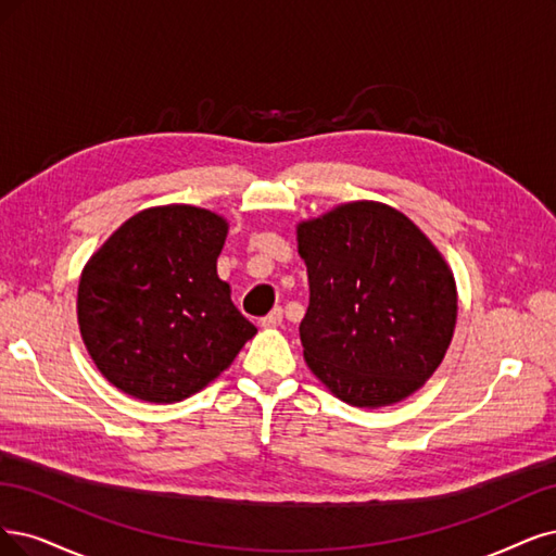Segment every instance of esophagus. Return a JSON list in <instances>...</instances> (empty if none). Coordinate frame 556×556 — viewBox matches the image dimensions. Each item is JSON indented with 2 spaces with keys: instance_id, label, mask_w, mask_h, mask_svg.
<instances>
[{
  "instance_id": "1",
  "label": "esophagus",
  "mask_w": 556,
  "mask_h": 556,
  "mask_svg": "<svg viewBox=\"0 0 556 556\" xmlns=\"http://www.w3.org/2000/svg\"><path fill=\"white\" fill-rule=\"evenodd\" d=\"M283 320V309L281 306H277V309H273L267 316L261 318V327H265V330H273V327H279Z\"/></svg>"
}]
</instances>
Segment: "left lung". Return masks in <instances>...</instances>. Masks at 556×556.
Listing matches in <instances>:
<instances>
[{"label":"left lung","mask_w":556,"mask_h":556,"mask_svg":"<svg viewBox=\"0 0 556 556\" xmlns=\"http://www.w3.org/2000/svg\"><path fill=\"white\" fill-rule=\"evenodd\" d=\"M309 275L300 323L304 359L357 407L415 394L454 337V273L415 222L392 205L353 201L298 224Z\"/></svg>","instance_id":"8db88e82"}]
</instances>
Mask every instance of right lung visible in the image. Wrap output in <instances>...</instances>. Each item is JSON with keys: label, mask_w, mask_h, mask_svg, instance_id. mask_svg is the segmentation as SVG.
I'll use <instances>...</instances> for the list:
<instances>
[{"label": "right lung", "mask_w": 556, "mask_h": 556, "mask_svg": "<svg viewBox=\"0 0 556 556\" xmlns=\"http://www.w3.org/2000/svg\"><path fill=\"white\" fill-rule=\"evenodd\" d=\"M229 224L172 203L123 222L79 277L81 341L123 394L176 403L213 382L256 334L217 277Z\"/></svg>", "instance_id": "1"}]
</instances>
